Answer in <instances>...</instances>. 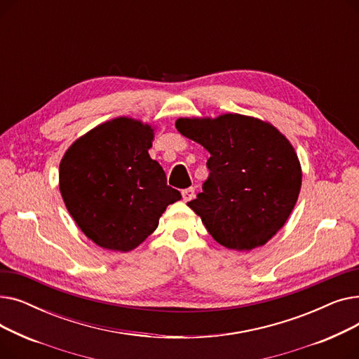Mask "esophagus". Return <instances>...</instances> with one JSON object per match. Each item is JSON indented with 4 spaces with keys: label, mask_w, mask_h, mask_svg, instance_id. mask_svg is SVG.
Wrapping results in <instances>:
<instances>
[{
    "label": "esophagus",
    "mask_w": 359,
    "mask_h": 359,
    "mask_svg": "<svg viewBox=\"0 0 359 359\" xmlns=\"http://www.w3.org/2000/svg\"><path fill=\"white\" fill-rule=\"evenodd\" d=\"M182 196L184 202H189L195 196V187H187V189L182 191Z\"/></svg>",
    "instance_id": "34e87169"
}]
</instances>
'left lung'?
Returning a JSON list of instances; mask_svg holds the SVG:
<instances>
[{
	"label": "left lung",
	"mask_w": 359,
	"mask_h": 359,
	"mask_svg": "<svg viewBox=\"0 0 359 359\" xmlns=\"http://www.w3.org/2000/svg\"><path fill=\"white\" fill-rule=\"evenodd\" d=\"M180 134L208 149L210 176L187 202L221 246L252 250L268 243L291 215L301 189L291 142L268 122L227 113L180 118Z\"/></svg>",
	"instance_id": "8db88e82"
}]
</instances>
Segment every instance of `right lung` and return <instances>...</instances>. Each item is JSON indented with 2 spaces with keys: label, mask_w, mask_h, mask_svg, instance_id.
Masks as SVG:
<instances>
[{
  "label": "right lung",
  "mask_w": 359,
  "mask_h": 359,
  "mask_svg": "<svg viewBox=\"0 0 359 359\" xmlns=\"http://www.w3.org/2000/svg\"><path fill=\"white\" fill-rule=\"evenodd\" d=\"M154 129L116 118L75 141L60 164V191L81 231L113 252H129L153 233L170 203L182 198L149 157Z\"/></svg>",
  "instance_id": "obj_1"
}]
</instances>
